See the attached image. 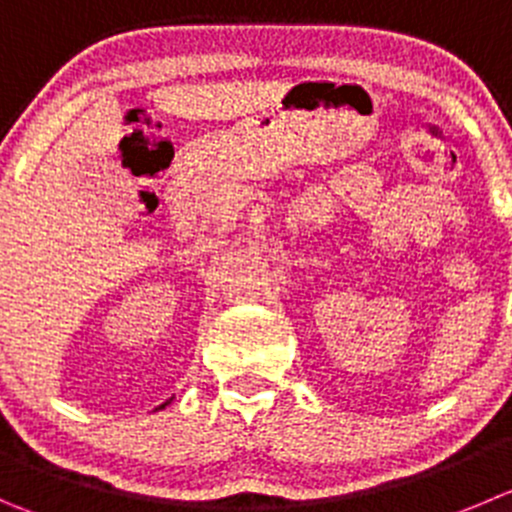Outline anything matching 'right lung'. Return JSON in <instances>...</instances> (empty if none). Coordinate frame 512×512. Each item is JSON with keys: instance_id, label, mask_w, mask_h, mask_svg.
<instances>
[{"instance_id": "obj_1", "label": "right lung", "mask_w": 512, "mask_h": 512, "mask_svg": "<svg viewBox=\"0 0 512 512\" xmlns=\"http://www.w3.org/2000/svg\"><path fill=\"white\" fill-rule=\"evenodd\" d=\"M171 401V399H169ZM169 401H164V404H161V407H156V409H164L166 407V404H169Z\"/></svg>"}]
</instances>
